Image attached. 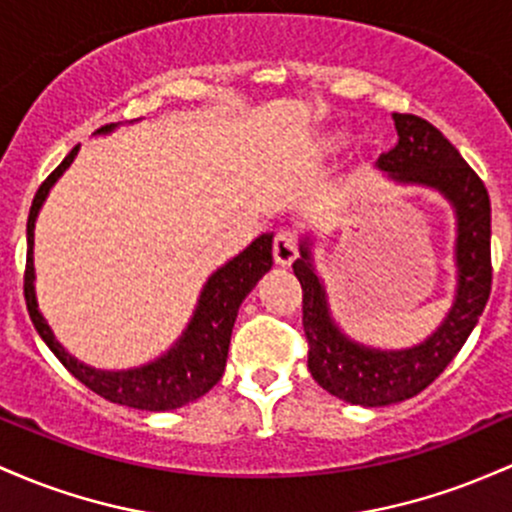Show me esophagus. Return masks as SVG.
Wrapping results in <instances>:
<instances>
[{
  "mask_svg": "<svg viewBox=\"0 0 512 512\" xmlns=\"http://www.w3.org/2000/svg\"><path fill=\"white\" fill-rule=\"evenodd\" d=\"M272 255H274V262H277L279 267H291V265H294L296 257H299V245H296L294 235H291V233H279L277 238H274Z\"/></svg>",
  "mask_w": 512,
  "mask_h": 512,
  "instance_id": "esophagus-1",
  "label": "esophagus"
}]
</instances>
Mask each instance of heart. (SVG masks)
I'll return each instance as SVG.
<instances>
[{
    "mask_svg": "<svg viewBox=\"0 0 512 512\" xmlns=\"http://www.w3.org/2000/svg\"><path fill=\"white\" fill-rule=\"evenodd\" d=\"M347 143H350V131L347 128H328V131H320L318 136H313L306 148V155L311 162L333 160L335 155L345 150Z\"/></svg>",
    "mask_w": 512,
    "mask_h": 512,
    "instance_id": "b5f03b06",
    "label": "heart"
}]
</instances>
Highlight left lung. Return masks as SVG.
<instances>
[{
    "label": "left lung",
    "instance_id": "obj_1",
    "mask_svg": "<svg viewBox=\"0 0 512 512\" xmlns=\"http://www.w3.org/2000/svg\"><path fill=\"white\" fill-rule=\"evenodd\" d=\"M393 121L398 143L379 157V170L398 187L437 192L452 206L457 221V286L442 323L423 342L403 350L364 345L333 318L328 289L313 257V235H303L301 257L294 262L303 289L311 376L333 396L367 408L401 403L430 386L462 350L491 294V201L484 182L432 123L413 114H393Z\"/></svg>",
    "mask_w": 512,
    "mask_h": 512
}]
</instances>
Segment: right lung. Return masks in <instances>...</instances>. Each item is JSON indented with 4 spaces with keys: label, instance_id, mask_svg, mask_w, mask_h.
<instances>
[{
    "label": "right lung",
    "instance_id": "obj_1",
    "mask_svg": "<svg viewBox=\"0 0 512 512\" xmlns=\"http://www.w3.org/2000/svg\"><path fill=\"white\" fill-rule=\"evenodd\" d=\"M114 128L116 123L99 128L97 136H106ZM77 153H80V145L70 150V155L55 167V172L50 174L36 196H33L31 213H28L26 223L24 294L28 316L36 325L38 335L50 347V352L63 362L67 372L75 376L77 381H82L87 389L106 398V401L153 413L174 411V408L187 406V403L209 393L221 381L228 359L230 333H233L240 303L245 301V296L272 269L274 235L262 233L240 255H235L233 260L218 267L206 279L187 328L172 342L170 350L162 352L160 357L131 369H97L92 364H84L82 359H77L72 352L65 350L63 342L55 338L48 320L43 318L41 306H38L36 299V267H33V230H36L38 213L46 204L50 189L63 177Z\"/></svg>",
    "mask_w": 512,
    "mask_h": 512
}]
</instances>
